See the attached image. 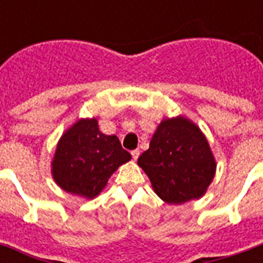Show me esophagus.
<instances>
[{"instance_id":"obj_1","label":"esophagus","mask_w":263,"mask_h":263,"mask_svg":"<svg viewBox=\"0 0 263 263\" xmlns=\"http://www.w3.org/2000/svg\"><path fill=\"white\" fill-rule=\"evenodd\" d=\"M131 154H132V158H134V160L136 161V160H138V157H139L140 152H139V150H138V148H136V150H132Z\"/></svg>"}]
</instances>
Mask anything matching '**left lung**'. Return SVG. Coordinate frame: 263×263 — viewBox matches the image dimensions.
<instances>
[{"label": "left lung", "mask_w": 263, "mask_h": 263, "mask_svg": "<svg viewBox=\"0 0 263 263\" xmlns=\"http://www.w3.org/2000/svg\"><path fill=\"white\" fill-rule=\"evenodd\" d=\"M138 165L148 176L154 192L169 204L202 198L217 169L208 138L184 116L158 124Z\"/></svg>", "instance_id": "1"}]
</instances>
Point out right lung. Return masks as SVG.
<instances>
[{
    "label": "right lung",
    "mask_w": 263,
    "mask_h": 263,
    "mask_svg": "<svg viewBox=\"0 0 263 263\" xmlns=\"http://www.w3.org/2000/svg\"><path fill=\"white\" fill-rule=\"evenodd\" d=\"M131 158L117 136L99 131L97 117L79 119L60 138L51 160V176L64 191L92 199L119 166Z\"/></svg>",
    "instance_id": "1"
}]
</instances>
